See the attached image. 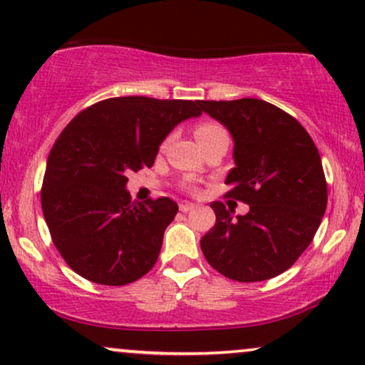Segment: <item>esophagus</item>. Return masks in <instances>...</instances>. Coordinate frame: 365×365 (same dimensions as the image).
<instances>
[{
	"mask_svg": "<svg viewBox=\"0 0 365 365\" xmlns=\"http://www.w3.org/2000/svg\"><path fill=\"white\" fill-rule=\"evenodd\" d=\"M195 206H196V205L190 203V201H181V203H179V210H181L182 213H187V211L195 210Z\"/></svg>",
	"mask_w": 365,
	"mask_h": 365,
	"instance_id": "1",
	"label": "esophagus"
}]
</instances>
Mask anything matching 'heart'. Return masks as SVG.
<instances>
[{
	"mask_svg": "<svg viewBox=\"0 0 365 365\" xmlns=\"http://www.w3.org/2000/svg\"><path fill=\"white\" fill-rule=\"evenodd\" d=\"M227 133L225 128L220 123H215V121H201V123L196 125L195 128V137L200 143H203L210 138L217 137V135H223Z\"/></svg>",
	"mask_w": 365,
	"mask_h": 365,
	"instance_id": "obj_1",
	"label": "heart"
}]
</instances>
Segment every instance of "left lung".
<instances>
[{
  "label": "left lung",
  "instance_id": "8db88e82",
  "mask_svg": "<svg viewBox=\"0 0 365 365\" xmlns=\"http://www.w3.org/2000/svg\"><path fill=\"white\" fill-rule=\"evenodd\" d=\"M201 110L232 133L235 168L225 197L249 205L233 217L222 201L210 206L217 223L201 238L213 269L238 282L276 277L312 244L328 192L318 148L294 116L271 103L242 98L201 101Z\"/></svg>",
  "mask_w": 365,
  "mask_h": 365
}]
</instances>
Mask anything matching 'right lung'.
Instances as JSON below:
<instances>
[{
  "instance_id": "1",
  "label": "right lung",
  "mask_w": 365,
  "mask_h": 365,
  "mask_svg": "<svg viewBox=\"0 0 365 365\" xmlns=\"http://www.w3.org/2000/svg\"><path fill=\"white\" fill-rule=\"evenodd\" d=\"M200 103L110 98L62 130L40 200L53 245L74 272L98 284L125 286L154 267L178 205L169 197L132 201L127 175L152 168L170 130L203 113Z\"/></svg>"
}]
</instances>
